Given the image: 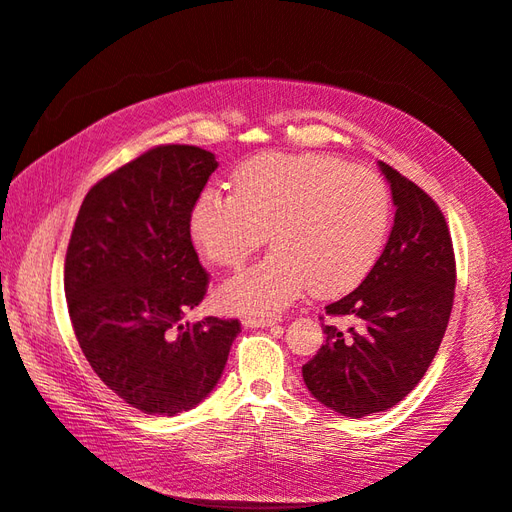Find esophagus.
<instances>
[{
	"mask_svg": "<svg viewBox=\"0 0 512 512\" xmlns=\"http://www.w3.org/2000/svg\"><path fill=\"white\" fill-rule=\"evenodd\" d=\"M281 318H277V316H261V318H246L244 320V327H272V325H277Z\"/></svg>",
	"mask_w": 512,
	"mask_h": 512,
	"instance_id": "34e87169",
	"label": "esophagus"
}]
</instances>
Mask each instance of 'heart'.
I'll list each match as a JSON object with an SVG mask.
<instances>
[{
  "label": "heart",
  "instance_id": "b5f03b06",
  "mask_svg": "<svg viewBox=\"0 0 512 512\" xmlns=\"http://www.w3.org/2000/svg\"><path fill=\"white\" fill-rule=\"evenodd\" d=\"M392 220L388 185L329 154H261L235 170L233 194L202 192L189 235L209 264L237 268L270 233L266 259L231 277L216 299L227 312L275 316L307 285L323 296L355 288L382 255Z\"/></svg>",
  "mask_w": 512,
  "mask_h": 512
}]
</instances>
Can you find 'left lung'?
<instances>
[{
    "instance_id": "obj_1",
    "label": "left lung",
    "mask_w": 512,
    "mask_h": 512,
    "mask_svg": "<svg viewBox=\"0 0 512 512\" xmlns=\"http://www.w3.org/2000/svg\"><path fill=\"white\" fill-rule=\"evenodd\" d=\"M379 168L397 207L386 248L358 288L325 307L351 327L325 325V344L303 366L312 395L351 419L397 406L421 382L441 347L456 288L443 211L388 163Z\"/></svg>"
}]
</instances>
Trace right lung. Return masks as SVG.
Instances as JSON below:
<instances>
[{
  "mask_svg": "<svg viewBox=\"0 0 512 512\" xmlns=\"http://www.w3.org/2000/svg\"><path fill=\"white\" fill-rule=\"evenodd\" d=\"M218 161L209 150L150 148L85 196L65 257V296L87 362L117 397L174 417L205 399L227 364L240 320L183 323L209 275L189 213Z\"/></svg>",
  "mask_w": 512,
  "mask_h": 512,
  "instance_id": "obj_1",
  "label": "right lung"
}]
</instances>
